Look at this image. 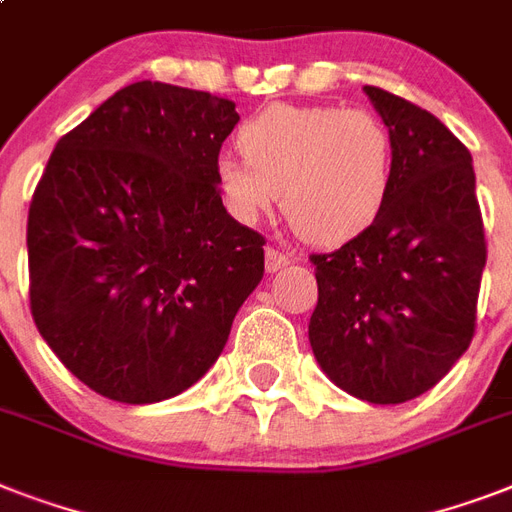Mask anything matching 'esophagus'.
Returning a JSON list of instances; mask_svg holds the SVG:
<instances>
[{
  "mask_svg": "<svg viewBox=\"0 0 512 512\" xmlns=\"http://www.w3.org/2000/svg\"><path fill=\"white\" fill-rule=\"evenodd\" d=\"M284 265H289L287 252H281V249H276V247L265 249V268H268V271L271 273L281 271Z\"/></svg>",
  "mask_w": 512,
  "mask_h": 512,
  "instance_id": "1",
  "label": "esophagus"
}]
</instances>
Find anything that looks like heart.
I'll use <instances>...</instances> for the list:
<instances>
[{
    "label": "heart",
    "mask_w": 512,
    "mask_h": 512,
    "mask_svg": "<svg viewBox=\"0 0 512 512\" xmlns=\"http://www.w3.org/2000/svg\"><path fill=\"white\" fill-rule=\"evenodd\" d=\"M239 159H220L217 191L241 223L281 212L300 239L335 247L356 239L385 207L393 138L369 111L273 103L236 132Z\"/></svg>",
    "instance_id": "1"
}]
</instances>
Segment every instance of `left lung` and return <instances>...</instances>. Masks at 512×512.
I'll return each instance as SVG.
<instances>
[{"label": "left lung", "mask_w": 512, "mask_h": 512, "mask_svg": "<svg viewBox=\"0 0 512 512\" xmlns=\"http://www.w3.org/2000/svg\"><path fill=\"white\" fill-rule=\"evenodd\" d=\"M393 138V183L364 233L311 255L308 324L321 369L350 396L404 404L430 390L476 335L484 217L470 151L425 108L364 87Z\"/></svg>", "instance_id": "8db88e82"}]
</instances>
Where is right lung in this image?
I'll return each mask as SVG.
<instances>
[{
    "instance_id": "1",
    "label": "right lung",
    "mask_w": 512,
    "mask_h": 512,
    "mask_svg": "<svg viewBox=\"0 0 512 512\" xmlns=\"http://www.w3.org/2000/svg\"><path fill=\"white\" fill-rule=\"evenodd\" d=\"M236 103L135 82L66 132L28 207V300L68 372L154 404L215 364L265 271V239L223 207L215 167Z\"/></svg>"
}]
</instances>
